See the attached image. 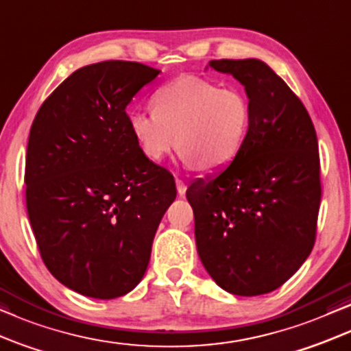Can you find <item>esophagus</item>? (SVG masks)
Wrapping results in <instances>:
<instances>
[{
  "label": "esophagus",
  "instance_id": "esophagus-1",
  "mask_svg": "<svg viewBox=\"0 0 351 351\" xmlns=\"http://www.w3.org/2000/svg\"><path fill=\"white\" fill-rule=\"evenodd\" d=\"M175 183H176V191H178V194L181 195V197H183V195L186 194V183L180 178H176Z\"/></svg>",
  "mask_w": 351,
  "mask_h": 351
}]
</instances>
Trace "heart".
Instances as JSON below:
<instances>
[{"instance_id":"1","label":"heart","mask_w":351,"mask_h":351,"mask_svg":"<svg viewBox=\"0 0 351 351\" xmlns=\"http://www.w3.org/2000/svg\"><path fill=\"white\" fill-rule=\"evenodd\" d=\"M152 114L128 115V132L144 157L160 162L173 151L199 171H221L239 157L252 125V107L236 86L180 77L158 88Z\"/></svg>"}]
</instances>
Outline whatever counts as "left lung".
<instances>
[{"label": "left lung", "instance_id": "left-lung-1", "mask_svg": "<svg viewBox=\"0 0 351 351\" xmlns=\"http://www.w3.org/2000/svg\"><path fill=\"white\" fill-rule=\"evenodd\" d=\"M244 86L252 125L239 157L186 191L197 254L223 291H276L315 245L321 202L319 154L305 106L260 59L210 60Z\"/></svg>", "mask_w": 351, "mask_h": 351}]
</instances>
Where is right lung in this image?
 I'll use <instances>...</instances> for the list:
<instances>
[{"instance_id": "add662e5", "label": "right lung", "mask_w": 351, "mask_h": 351, "mask_svg": "<svg viewBox=\"0 0 351 351\" xmlns=\"http://www.w3.org/2000/svg\"><path fill=\"white\" fill-rule=\"evenodd\" d=\"M158 70L104 60L82 67L40 107L27 146V212L46 268L65 287L110 300L146 273L176 197L173 176L128 132L127 106Z\"/></svg>"}]
</instances>
